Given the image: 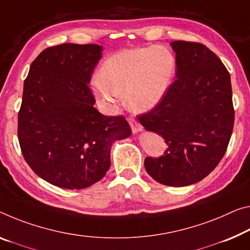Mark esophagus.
<instances>
[{
	"label": "esophagus",
	"instance_id": "esophagus-1",
	"mask_svg": "<svg viewBox=\"0 0 250 250\" xmlns=\"http://www.w3.org/2000/svg\"><path fill=\"white\" fill-rule=\"evenodd\" d=\"M128 121H129V125H130V128L133 130V133H138L143 129V126H142L141 123H138L136 120H134V118H129Z\"/></svg>",
	"mask_w": 250,
	"mask_h": 250
}]
</instances>
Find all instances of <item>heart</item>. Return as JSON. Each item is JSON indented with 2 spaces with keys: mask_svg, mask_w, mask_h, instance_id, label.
I'll return each mask as SVG.
<instances>
[{
  "mask_svg": "<svg viewBox=\"0 0 250 250\" xmlns=\"http://www.w3.org/2000/svg\"><path fill=\"white\" fill-rule=\"evenodd\" d=\"M175 60L164 47H145L116 53L103 63L95 78L96 97L114 107L121 95L135 112H145L161 101L174 74Z\"/></svg>",
  "mask_w": 250,
  "mask_h": 250,
  "instance_id": "heart-1",
  "label": "heart"
}]
</instances>
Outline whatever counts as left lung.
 Segmentation results:
<instances>
[{"instance_id":"8db88e82","label":"left lung","mask_w":250,"mask_h":250,"mask_svg":"<svg viewBox=\"0 0 250 250\" xmlns=\"http://www.w3.org/2000/svg\"><path fill=\"white\" fill-rule=\"evenodd\" d=\"M176 79L149 112L138 115L146 130L167 145L144 161L159 183L186 187L205 179L227 151L235 110L230 75L214 52L198 42L173 41Z\"/></svg>"}]
</instances>
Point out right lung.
Segmentation results:
<instances>
[{"label": "right lung", "mask_w": 250, "mask_h": 250, "mask_svg": "<svg viewBox=\"0 0 250 250\" xmlns=\"http://www.w3.org/2000/svg\"><path fill=\"white\" fill-rule=\"evenodd\" d=\"M98 44L44 49L30 66L18 118L23 157L34 173L63 189H85L110 167L113 142L132 130L124 116L94 107L88 86L102 57Z\"/></svg>", "instance_id": "1"}]
</instances>
